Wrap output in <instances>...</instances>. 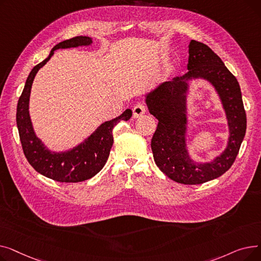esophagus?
<instances>
[{
  "label": "esophagus",
  "mask_w": 261,
  "mask_h": 261,
  "mask_svg": "<svg viewBox=\"0 0 261 261\" xmlns=\"http://www.w3.org/2000/svg\"><path fill=\"white\" fill-rule=\"evenodd\" d=\"M145 112H146V107L143 103H138L133 107V116L135 118L142 116L143 114H145Z\"/></svg>",
  "instance_id": "1"
}]
</instances>
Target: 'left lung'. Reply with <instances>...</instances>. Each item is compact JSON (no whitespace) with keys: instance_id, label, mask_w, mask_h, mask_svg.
I'll use <instances>...</instances> for the list:
<instances>
[{"instance_id":"1","label":"left lung","mask_w":261,"mask_h":261,"mask_svg":"<svg viewBox=\"0 0 261 261\" xmlns=\"http://www.w3.org/2000/svg\"><path fill=\"white\" fill-rule=\"evenodd\" d=\"M188 53V72L163 82L146 94V103L150 114L159 120L151 140L156 166L174 182L195 185L217 179L230 168L244 139L246 115L238 81L221 58L206 44L196 40L190 41ZM196 79L206 80L215 88L226 112L230 132L225 151L205 163L191 159L186 144V95L189 81Z\"/></svg>"}]
</instances>
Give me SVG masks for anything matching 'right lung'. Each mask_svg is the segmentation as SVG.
<instances>
[{
  "instance_id": "1",
  "label": "right lung",
  "mask_w": 261,
  "mask_h": 261,
  "mask_svg": "<svg viewBox=\"0 0 261 261\" xmlns=\"http://www.w3.org/2000/svg\"><path fill=\"white\" fill-rule=\"evenodd\" d=\"M92 43V38L78 36L55 45L48 57L34 66L26 79L25 87L18 101L17 126L23 152L36 171L57 182L77 183L89 180L97 174L107 163L110 150L112 148L113 128L120 120L127 121L132 116V111L127 109L118 117L102 122L88 139L66 151H50L37 136L29 109L33 81L38 71L46 64L56 49L89 46Z\"/></svg>"
}]
</instances>
